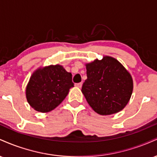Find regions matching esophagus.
I'll use <instances>...</instances> for the list:
<instances>
[{
    "label": "esophagus",
    "instance_id": "1",
    "mask_svg": "<svg viewBox=\"0 0 157 157\" xmlns=\"http://www.w3.org/2000/svg\"><path fill=\"white\" fill-rule=\"evenodd\" d=\"M75 86H77V87H79V88H81L82 87V82H78V83H76L75 84Z\"/></svg>",
    "mask_w": 157,
    "mask_h": 157
}]
</instances>
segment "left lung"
<instances>
[{
  "label": "left lung",
  "mask_w": 157,
  "mask_h": 157,
  "mask_svg": "<svg viewBox=\"0 0 157 157\" xmlns=\"http://www.w3.org/2000/svg\"><path fill=\"white\" fill-rule=\"evenodd\" d=\"M86 75L81 91L95 112L109 115L125 108L132 94L133 80L119 61L107 56L95 60L86 64Z\"/></svg>",
  "instance_id": "1"
}]
</instances>
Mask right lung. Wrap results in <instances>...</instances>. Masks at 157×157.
<instances>
[{
	"label": "right lung",
	"mask_w": 157,
	"mask_h": 157,
	"mask_svg": "<svg viewBox=\"0 0 157 157\" xmlns=\"http://www.w3.org/2000/svg\"><path fill=\"white\" fill-rule=\"evenodd\" d=\"M71 76L60 65L36 71L26 87V98L29 105L43 113L55 109L74 86Z\"/></svg>",
	"instance_id": "add662e5"
}]
</instances>
